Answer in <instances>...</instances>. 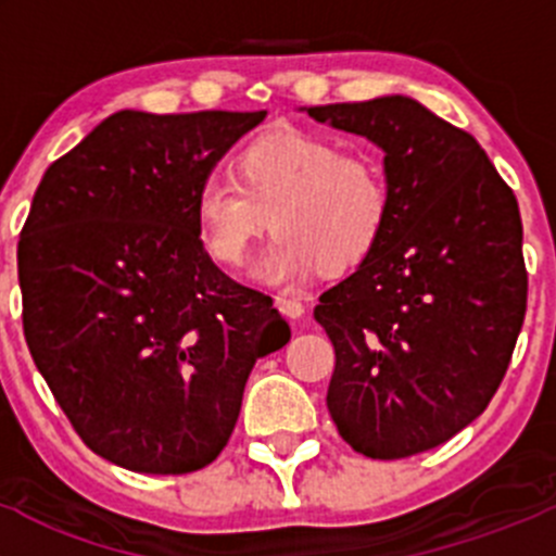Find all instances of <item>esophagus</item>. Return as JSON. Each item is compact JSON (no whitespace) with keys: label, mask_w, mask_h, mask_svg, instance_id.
I'll list each match as a JSON object with an SVG mask.
<instances>
[{"label":"esophagus","mask_w":556,"mask_h":556,"mask_svg":"<svg viewBox=\"0 0 556 556\" xmlns=\"http://www.w3.org/2000/svg\"><path fill=\"white\" fill-rule=\"evenodd\" d=\"M277 309L285 314L288 319H301L304 317V304L299 299H288V295H279L277 299Z\"/></svg>","instance_id":"obj_1"}]
</instances>
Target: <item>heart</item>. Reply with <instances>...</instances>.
Wrapping results in <instances>:
<instances>
[{"label": "heart", "mask_w": 556, "mask_h": 556, "mask_svg": "<svg viewBox=\"0 0 556 556\" xmlns=\"http://www.w3.org/2000/svg\"><path fill=\"white\" fill-rule=\"evenodd\" d=\"M268 217L277 239L252 271L261 285L293 288L317 271L341 277L363 266L392 220L382 155L285 128L244 142L233 177L212 174L195 190V231L223 268L250 261Z\"/></svg>", "instance_id": "b5f03b06"}]
</instances>
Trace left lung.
Segmentation results:
<instances>
[{
  "instance_id": "1",
  "label": "left lung",
  "mask_w": 556,
  "mask_h": 556,
  "mask_svg": "<svg viewBox=\"0 0 556 556\" xmlns=\"http://www.w3.org/2000/svg\"><path fill=\"white\" fill-rule=\"evenodd\" d=\"M306 112L377 144L392 182L382 244L314 306L336 350L328 412L355 452L412 457L473 422L506 377L527 309L517 195L417 99Z\"/></svg>"
}]
</instances>
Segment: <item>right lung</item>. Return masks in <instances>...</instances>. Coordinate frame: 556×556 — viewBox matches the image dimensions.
<instances>
[{
    "mask_svg": "<svg viewBox=\"0 0 556 556\" xmlns=\"http://www.w3.org/2000/svg\"><path fill=\"white\" fill-rule=\"evenodd\" d=\"M266 112L121 110L42 174L18 242L24 336L72 428L137 473L210 465L290 328L212 263L193 199Z\"/></svg>",
    "mask_w": 556,
    "mask_h": 556,
    "instance_id": "obj_1",
    "label": "right lung"
}]
</instances>
